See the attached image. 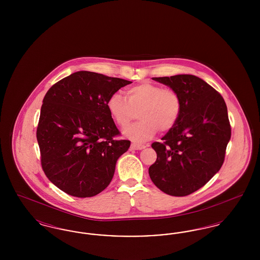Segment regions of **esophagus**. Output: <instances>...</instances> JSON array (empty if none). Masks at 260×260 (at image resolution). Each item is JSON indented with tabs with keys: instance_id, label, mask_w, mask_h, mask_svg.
Here are the masks:
<instances>
[{
	"instance_id": "esophagus-1",
	"label": "esophagus",
	"mask_w": 260,
	"mask_h": 260,
	"mask_svg": "<svg viewBox=\"0 0 260 260\" xmlns=\"http://www.w3.org/2000/svg\"><path fill=\"white\" fill-rule=\"evenodd\" d=\"M145 147H146L145 145L139 144V143H136V142H133L132 145H131V148L134 149V150H141V149H144Z\"/></svg>"
}]
</instances>
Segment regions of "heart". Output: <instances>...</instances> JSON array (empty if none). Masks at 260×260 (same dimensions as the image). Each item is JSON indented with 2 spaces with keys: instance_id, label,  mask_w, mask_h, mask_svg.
I'll return each instance as SVG.
<instances>
[{
  "instance_id": "heart-1",
  "label": "heart",
  "mask_w": 260,
  "mask_h": 260,
  "mask_svg": "<svg viewBox=\"0 0 260 260\" xmlns=\"http://www.w3.org/2000/svg\"><path fill=\"white\" fill-rule=\"evenodd\" d=\"M124 99L114 93L107 100V109L120 127L124 128L137 117L140 121L124 129V135L136 141H145L157 132L168 133L176 125L182 101L179 93L170 87L144 82L125 90Z\"/></svg>"
}]
</instances>
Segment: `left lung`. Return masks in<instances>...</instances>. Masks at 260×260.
I'll return each mask as SVG.
<instances>
[{
	"instance_id": "left-lung-1",
	"label": "left lung",
	"mask_w": 260,
	"mask_h": 260,
	"mask_svg": "<svg viewBox=\"0 0 260 260\" xmlns=\"http://www.w3.org/2000/svg\"><path fill=\"white\" fill-rule=\"evenodd\" d=\"M153 79L179 93L182 112L162 141L152 143L157 160L149 175L164 193L183 197L207 184L222 167L231 137L227 106L218 91L196 76Z\"/></svg>"
}]
</instances>
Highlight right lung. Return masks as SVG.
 <instances>
[{"instance_id": "1", "label": "right lung", "mask_w": 260, "mask_h": 260, "mask_svg": "<svg viewBox=\"0 0 260 260\" xmlns=\"http://www.w3.org/2000/svg\"><path fill=\"white\" fill-rule=\"evenodd\" d=\"M132 82L88 71L63 78L47 91L38 123L41 165L63 192L93 197L110 184L116 161L131 146L112 119L107 100Z\"/></svg>"}]
</instances>
